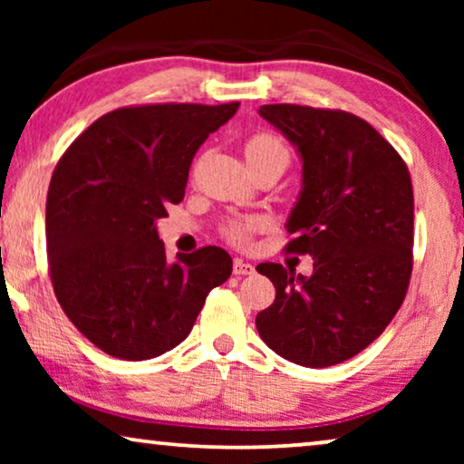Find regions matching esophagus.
Listing matches in <instances>:
<instances>
[{
    "label": "esophagus",
    "mask_w": 464,
    "mask_h": 464,
    "mask_svg": "<svg viewBox=\"0 0 464 464\" xmlns=\"http://www.w3.org/2000/svg\"><path fill=\"white\" fill-rule=\"evenodd\" d=\"M256 272V266L245 262V259H234V275L237 276H245V275H253Z\"/></svg>",
    "instance_id": "34e87169"
}]
</instances>
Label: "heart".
<instances>
[{"instance_id":"obj_1","label":"heart","mask_w":464,"mask_h":464,"mask_svg":"<svg viewBox=\"0 0 464 464\" xmlns=\"http://www.w3.org/2000/svg\"><path fill=\"white\" fill-rule=\"evenodd\" d=\"M266 154H287V148H285V143L281 139L272 137V135H256L253 139H249V143H246L245 148V156L246 158H253V156H266ZM257 224L256 221L246 219V221H234V224L227 226L226 234L230 237L234 243H245L246 238H249V234L256 230Z\"/></svg>"}]
</instances>
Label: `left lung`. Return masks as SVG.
<instances>
[{
  "label": "left lung",
  "instance_id": "1",
  "mask_svg": "<svg viewBox=\"0 0 464 464\" xmlns=\"http://www.w3.org/2000/svg\"><path fill=\"white\" fill-rule=\"evenodd\" d=\"M259 116L294 145L302 189L287 218L289 251L313 256V275L259 264L276 287L257 334L276 354L329 367L370 346L403 304L411 275L414 192L408 167L353 113L262 105Z\"/></svg>",
  "mask_w": 464,
  "mask_h": 464
}]
</instances>
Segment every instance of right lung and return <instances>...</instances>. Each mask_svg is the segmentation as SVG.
I'll list each match as a JSON object with an SVG mask.
<instances>
[{"instance_id":"right-lung-1","label":"right lung","mask_w":464,"mask_h":464,"mask_svg":"<svg viewBox=\"0 0 464 464\" xmlns=\"http://www.w3.org/2000/svg\"><path fill=\"white\" fill-rule=\"evenodd\" d=\"M238 103L122 107L88 126L56 164L46 200L54 294L69 321L124 361L160 357L192 332L232 275L221 246L169 262L158 219L183 198L196 151Z\"/></svg>"}]
</instances>
